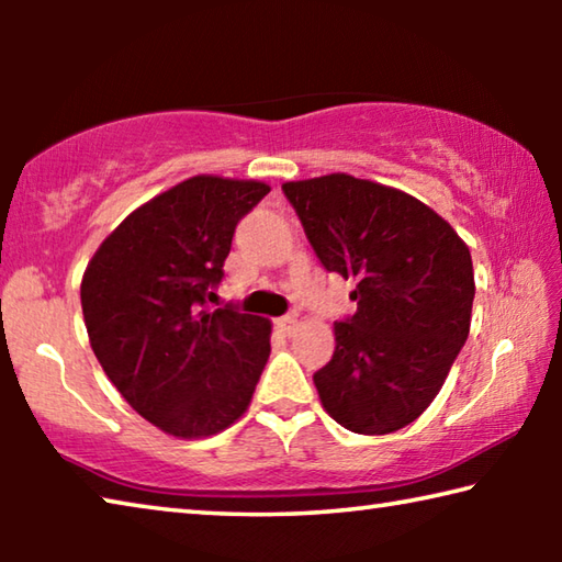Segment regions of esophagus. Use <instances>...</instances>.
<instances>
[{
	"mask_svg": "<svg viewBox=\"0 0 562 562\" xmlns=\"http://www.w3.org/2000/svg\"><path fill=\"white\" fill-rule=\"evenodd\" d=\"M274 325H278V329L282 331L284 337H292L294 329H297V317L294 315H284L280 319H274Z\"/></svg>",
	"mask_w": 562,
	"mask_h": 562,
	"instance_id": "obj_1",
	"label": "esophagus"
}]
</instances>
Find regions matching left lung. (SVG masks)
Wrapping results in <instances>:
<instances>
[{"mask_svg": "<svg viewBox=\"0 0 562 562\" xmlns=\"http://www.w3.org/2000/svg\"><path fill=\"white\" fill-rule=\"evenodd\" d=\"M327 272L357 280L335 355L315 372L325 412L355 434H392L424 414L469 339L473 262L429 205L331 173L284 183Z\"/></svg>", "mask_w": 562, "mask_h": 562, "instance_id": "8db88e82", "label": "left lung"}]
</instances>
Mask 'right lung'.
<instances>
[{
	"instance_id": "add662e5",
	"label": "right lung",
	"mask_w": 562,
	"mask_h": 562,
	"mask_svg": "<svg viewBox=\"0 0 562 562\" xmlns=\"http://www.w3.org/2000/svg\"><path fill=\"white\" fill-rule=\"evenodd\" d=\"M268 193L258 180L188 178L133 211L83 272V322L103 372L178 439L237 422L268 364V319L207 307L237 223Z\"/></svg>"
}]
</instances>
